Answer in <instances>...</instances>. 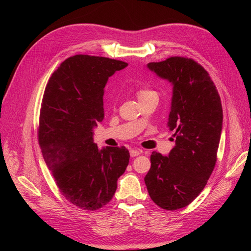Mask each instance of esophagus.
<instances>
[{
	"instance_id": "obj_1",
	"label": "esophagus",
	"mask_w": 251,
	"mask_h": 251,
	"mask_svg": "<svg viewBox=\"0 0 251 251\" xmlns=\"http://www.w3.org/2000/svg\"><path fill=\"white\" fill-rule=\"evenodd\" d=\"M129 153H130V156L131 157H136L138 155H140L141 151L140 150H137V149H131V150L129 151Z\"/></svg>"
}]
</instances>
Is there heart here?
Returning <instances> with one entry per match:
<instances>
[{
    "instance_id": "1",
    "label": "heart",
    "mask_w": 251,
    "mask_h": 251,
    "mask_svg": "<svg viewBox=\"0 0 251 251\" xmlns=\"http://www.w3.org/2000/svg\"><path fill=\"white\" fill-rule=\"evenodd\" d=\"M137 96H138V99L141 100L143 98L150 97V96H156V93L154 92V90L148 89V88H140V89H138Z\"/></svg>"
}]
</instances>
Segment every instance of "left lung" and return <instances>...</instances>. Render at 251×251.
<instances>
[{
	"mask_svg": "<svg viewBox=\"0 0 251 251\" xmlns=\"http://www.w3.org/2000/svg\"><path fill=\"white\" fill-rule=\"evenodd\" d=\"M173 84L167 125L176 146L168 156L152 152L145 182L151 200L163 209L188 206L204 190L217 162L223 112L209 74L191 58L170 57L148 63Z\"/></svg>",
	"mask_w": 251,
	"mask_h": 251,
	"instance_id": "left-lung-1",
	"label": "left lung"
}]
</instances>
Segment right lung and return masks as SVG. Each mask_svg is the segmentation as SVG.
Instances as JSON below:
<instances>
[{
  "mask_svg": "<svg viewBox=\"0 0 251 251\" xmlns=\"http://www.w3.org/2000/svg\"><path fill=\"white\" fill-rule=\"evenodd\" d=\"M127 63L105 57L75 55L51 74L41 104L39 143L60 193L84 210L112 200L125 173V147L99 150L94 128L104 117V86Z\"/></svg>",
  "mask_w": 251,
  "mask_h": 251,
  "instance_id": "add662e5",
  "label": "right lung"
}]
</instances>
